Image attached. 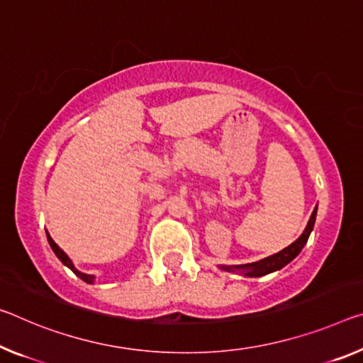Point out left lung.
<instances>
[{
	"mask_svg": "<svg viewBox=\"0 0 363 363\" xmlns=\"http://www.w3.org/2000/svg\"><path fill=\"white\" fill-rule=\"evenodd\" d=\"M315 218H316V206L307 223V228L303 229V233L301 234V238H298L296 242H292L289 247H286V249L278 252V254L267 257V258H263V260H258L254 263L235 264V267H224V264H221L220 268L226 269V272H233V273L239 272L245 276H249V278H260V276H264L268 273L278 272V269L286 267L287 263L294 260V258L301 254V250L303 249V245L307 244L308 235H310V233H312V229L315 226Z\"/></svg>",
	"mask_w": 363,
	"mask_h": 363,
	"instance_id": "8db88e82",
	"label": "left lung"
}]
</instances>
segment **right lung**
<instances>
[{
  "label": "right lung",
  "instance_id": "add662e5",
  "mask_svg": "<svg viewBox=\"0 0 363 363\" xmlns=\"http://www.w3.org/2000/svg\"><path fill=\"white\" fill-rule=\"evenodd\" d=\"M47 238H48L50 247H51V249H53V252L56 254V257L60 258V260L62 262V264H66V267H67L69 269H71V272H72L74 274L79 276V278L82 279V281H85V283H89V284L94 283V279H95V276H94V274H85V273H80L79 269H77L76 267H74V263L71 262V258H69V257L65 254V250H61L60 247H57V244L55 242L53 239H51V235H50L48 233H47Z\"/></svg>",
  "mask_w": 363,
  "mask_h": 363
}]
</instances>
